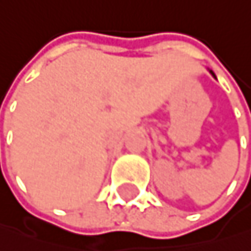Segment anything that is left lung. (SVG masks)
I'll return each mask as SVG.
<instances>
[{
  "label": "left lung",
  "instance_id": "1",
  "mask_svg": "<svg viewBox=\"0 0 251 251\" xmlns=\"http://www.w3.org/2000/svg\"><path fill=\"white\" fill-rule=\"evenodd\" d=\"M211 74H212V75H214V72H211ZM214 76H215V75H214Z\"/></svg>",
  "mask_w": 251,
  "mask_h": 251
}]
</instances>
